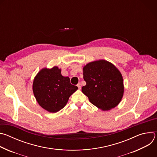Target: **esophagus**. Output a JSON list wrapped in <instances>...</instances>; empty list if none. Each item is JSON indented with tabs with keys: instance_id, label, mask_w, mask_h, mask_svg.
I'll use <instances>...</instances> for the list:
<instances>
[{
	"instance_id": "obj_1",
	"label": "esophagus",
	"mask_w": 157,
	"mask_h": 157,
	"mask_svg": "<svg viewBox=\"0 0 157 157\" xmlns=\"http://www.w3.org/2000/svg\"><path fill=\"white\" fill-rule=\"evenodd\" d=\"M77 86L78 87L79 89H81V84H80V83H78V84H77Z\"/></svg>"
}]
</instances>
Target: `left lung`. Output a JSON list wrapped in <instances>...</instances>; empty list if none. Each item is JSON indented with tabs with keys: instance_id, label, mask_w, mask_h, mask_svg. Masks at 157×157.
<instances>
[{
	"instance_id": "8db88e82",
	"label": "left lung",
	"mask_w": 157,
	"mask_h": 157,
	"mask_svg": "<svg viewBox=\"0 0 157 157\" xmlns=\"http://www.w3.org/2000/svg\"><path fill=\"white\" fill-rule=\"evenodd\" d=\"M86 84L82 92L93 105L102 110L116 107L124 95L122 74L111 63L101 59L87 63L83 68Z\"/></svg>"
}]
</instances>
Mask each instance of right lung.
<instances>
[{
    "instance_id": "obj_1",
    "label": "right lung",
    "mask_w": 157,
    "mask_h": 157,
    "mask_svg": "<svg viewBox=\"0 0 157 157\" xmlns=\"http://www.w3.org/2000/svg\"><path fill=\"white\" fill-rule=\"evenodd\" d=\"M61 69L54 66L41 70L34 78L33 92L39 105L49 113H55L62 109L69 98L78 89L70 83L69 77H64Z\"/></svg>"
}]
</instances>
